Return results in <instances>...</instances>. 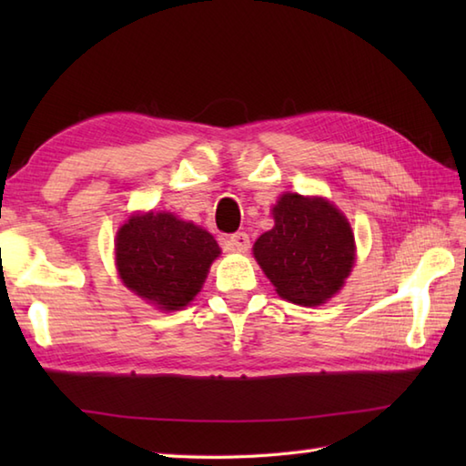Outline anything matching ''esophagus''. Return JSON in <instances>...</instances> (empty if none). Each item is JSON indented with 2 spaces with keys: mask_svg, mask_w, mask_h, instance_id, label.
Here are the masks:
<instances>
[{
  "mask_svg": "<svg viewBox=\"0 0 466 466\" xmlns=\"http://www.w3.org/2000/svg\"><path fill=\"white\" fill-rule=\"evenodd\" d=\"M226 246L236 252H246L250 248V236L246 232H236L226 238Z\"/></svg>",
  "mask_w": 466,
  "mask_h": 466,
  "instance_id": "34e87169",
  "label": "esophagus"
}]
</instances>
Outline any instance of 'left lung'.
I'll return each instance as SVG.
<instances>
[{
    "instance_id": "obj_1",
    "label": "left lung",
    "mask_w": 466,
    "mask_h": 466,
    "mask_svg": "<svg viewBox=\"0 0 466 466\" xmlns=\"http://www.w3.org/2000/svg\"><path fill=\"white\" fill-rule=\"evenodd\" d=\"M254 256L282 299L316 306L350 274L354 236L330 202L284 194L274 206V228L256 240Z\"/></svg>"
}]
</instances>
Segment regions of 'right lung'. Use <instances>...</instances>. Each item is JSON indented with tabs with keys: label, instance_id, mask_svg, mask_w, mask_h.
I'll return each instance as SVG.
<instances>
[{
	"label": "right lung",
	"instance_id": "1",
	"mask_svg": "<svg viewBox=\"0 0 466 466\" xmlns=\"http://www.w3.org/2000/svg\"><path fill=\"white\" fill-rule=\"evenodd\" d=\"M218 254L212 234L167 212L132 216L116 238L124 284L162 310H180L200 292Z\"/></svg>",
	"mask_w": 466,
	"mask_h": 466
}]
</instances>
